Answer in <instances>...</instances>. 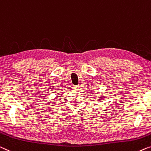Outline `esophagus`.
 <instances>
[{
    "instance_id": "obj_1",
    "label": "esophagus",
    "mask_w": 151,
    "mask_h": 151,
    "mask_svg": "<svg viewBox=\"0 0 151 151\" xmlns=\"http://www.w3.org/2000/svg\"><path fill=\"white\" fill-rule=\"evenodd\" d=\"M78 88H79V87H78V85H73V89L75 90H78Z\"/></svg>"
}]
</instances>
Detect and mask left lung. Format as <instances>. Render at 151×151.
Listing matches in <instances>:
<instances>
[{"instance_id":"1","label":"left lung","mask_w":151,"mask_h":151,"mask_svg":"<svg viewBox=\"0 0 151 151\" xmlns=\"http://www.w3.org/2000/svg\"><path fill=\"white\" fill-rule=\"evenodd\" d=\"M100 100H101V99H100Z\"/></svg>"}]
</instances>
